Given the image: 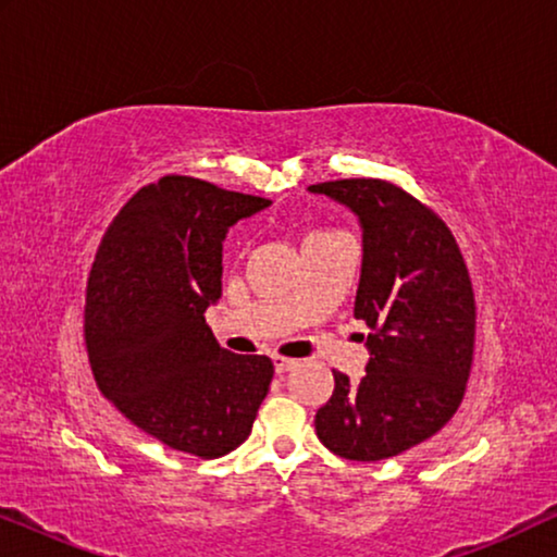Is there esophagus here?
<instances>
[{
  "label": "esophagus",
  "mask_w": 557,
  "mask_h": 557,
  "mask_svg": "<svg viewBox=\"0 0 557 557\" xmlns=\"http://www.w3.org/2000/svg\"><path fill=\"white\" fill-rule=\"evenodd\" d=\"M296 360H292V357H273V368H276V372L281 375V372H288L294 370Z\"/></svg>",
  "instance_id": "1"
}]
</instances>
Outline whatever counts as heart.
<instances>
[{
	"label": "heart",
	"instance_id": "b5f03b06",
	"mask_svg": "<svg viewBox=\"0 0 557 557\" xmlns=\"http://www.w3.org/2000/svg\"><path fill=\"white\" fill-rule=\"evenodd\" d=\"M337 231H330V227H311V231L304 235V243H311V240H319V238H326V235H334Z\"/></svg>",
	"mask_w": 557,
	"mask_h": 557
}]
</instances>
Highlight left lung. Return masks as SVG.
I'll return each mask as SVG.
<instances>
[{
	"mask_svg": "<svg viewBox=\"0 0 557 557\" xmlns=\"http://www.w3.org/2000/svg\"><path fill=\"white\" fill-rule=\"evenodd\" d=\"M309 189L360 218L355 319L370 330L360 383L332 370L317 436L342 459H391L444 429L467 393L476 345L469 269L444 220L393 182L357 177Z\"/></svg>",
	"mask_w": 557,
	"mask_h": 557,
	"instance_id": "left-lung-1",
	"label": "left lung"
}]
</instances>
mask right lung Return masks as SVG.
Masks as SVG:
<instances>
[{"label":"right lung","mask_w":557,"mask_h":557,"mask_svg":"<svg viewBox=\"0 0 557 557\" xmlns=\"http://www.w3.org/2000/svg\"><path fill=\"white\" fill-rule=\"evenodd\" d=\"M269 205L166 174L119 210L96 250L83 309L90 372L136 429L174 451L218 459L238 448L269 393V357L231 355L205 324L227 227Z\"/></svg>","instance_id":"right-lung-1"}]
</instances>
